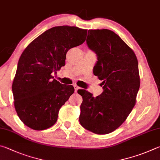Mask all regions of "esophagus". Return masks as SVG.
<instances>
[{
	"label": "esophagus",
	"instance_id": "obj_1",
	"mask_svg": "<svg viewBox=\"0 0 160 160\" xmlns=\"http://www.w3.org/2000/svg\"><path fill=\"white\" fill-rule=\"evenodd\" d=\"M74 89H75V92H76V93H77V91H78V89L79 88V87H78V86H77V85H74Z\"/></svg>",
	"mask_w": 160,
	"mask_h": 160
}]
</instances>
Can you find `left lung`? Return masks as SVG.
<instances>
[{
  "mask_svg": "<svg viewBox=\"0 0 160 160\" xmlns=\"http://www.w3.org/2000/svg\"><path fill=\"white\" fill-rule=\"evenodd\" d=\"M86 43L96 53L93 74L102 80L103 92L97 97L81 91L79 122L96 134L119 128L132 111L140 88L138 60L133 50L112 31L88 30Z\"/></svg>",
  "mask_w": 160,
  "mask_h": 160,
  "instance_id": "left-lung-1",
  "label": "left lung"
}]
</instances>
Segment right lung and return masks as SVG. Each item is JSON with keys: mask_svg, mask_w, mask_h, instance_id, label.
Here are the masks:
<instances>
[{"mask_svg": "<svg viewBox=\"0 0 160 160\" xmlns=\"http://www.w3.org/2000/svg\"><path fill=\"white\" fill-rule=\"evenodd\" d=\"M87 30L77 27H52L38 36L22 53L12 89L19 118L28 127L41 131L57 122L60 108L74 93L52 73L65 65L66 54L86 41Z\"/></svg>", "mask_w": 160, "mask_h": 160, "instance_id": "add662e5", "label": "right lung"}]
</instances>
